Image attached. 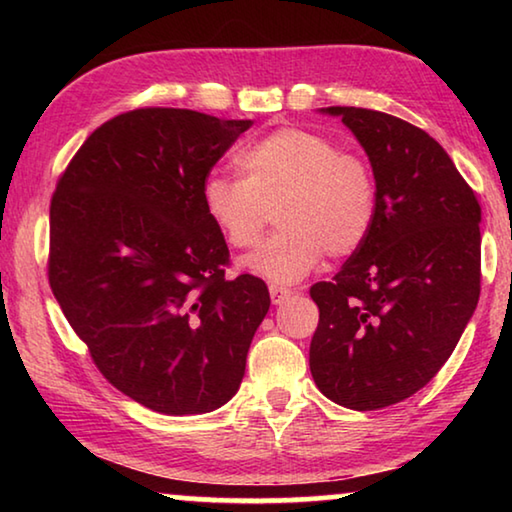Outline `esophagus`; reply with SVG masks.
I'll use <instances>...</instances> for the list:
<instances>
[{
	"label": "esophagus",
	"instance_id": "1",
	"mask_svg": "<svg viewBox=\"0 0 512 512\" xmlns=\"http://www.w3.org/2000/svg\"><path fill=\"white\" fill-rule=\"evenodd\" d=\"M268 293H271L273 305H280V302L287 300L293 291L287 287H280V284H271V287H268Z\"/></svg>",
	"mask_w": 512,
	"mask_h": 512
}]
</instances>
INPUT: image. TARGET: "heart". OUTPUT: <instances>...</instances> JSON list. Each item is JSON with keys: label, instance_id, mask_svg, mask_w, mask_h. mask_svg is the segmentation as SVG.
<instances>
[{"label": "heart", "instance_id": "heart-1", "mask_svg": "<svg viewBox=\"0 0 512 512\" xmlns=\"http://www.w3.org/2000/svg\"><path fill=\"white\" fill-rule=\"evenodd\" d=\"M244 178L212 173L203 207L225 244L253 248L277 207V225L246 268L275 284L305 277L325 257H348L370 235L377 183L370 164L307 128H275L239 153Z\"/></svg>", "mask_w": 512, "mask_h": 512}]
</instances>
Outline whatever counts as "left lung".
Here are the masks:
<instances>
[{
  "mask_svg": "<svg viewBox=\"0 0 512 512\" xmlns=\"http://www.w3.org/2000/svg\"><path fill=\"white\" fill-rule=\"evenodd\" d=\"M377 183L370 235L332 282L309 289L318 327L309 368L354 411L406 400L436 377L481 293V205L431 135L379 110L332 106Z\"/></svg>",
  "mask_w": 512,
  "mask_h": 512,
  "instance_id": "1",
  "label": "left lung"
}]
</instances>
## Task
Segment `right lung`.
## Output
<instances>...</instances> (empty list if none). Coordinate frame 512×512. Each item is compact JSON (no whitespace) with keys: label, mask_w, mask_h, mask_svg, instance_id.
Returning <instances> with one entry per match:
<instances>
[{"label":"right lung","mask_w":512,"mask_h":512,"mask_svg":"<svg viewBox=\"0 0 512 512\" xmlns=\"http://www.w3.org/2000/svg\"><path fill=\"white\" fill-rule=\"evenodd\" d=\"M248 119L137 108L101 124L60 173L49 207L51 291L112 386L167 415L237 393L271 298L228 277L203 183Z\"/></svg>","instance_id":"obj_1"}]
</instances>
